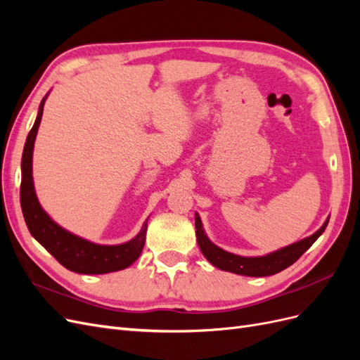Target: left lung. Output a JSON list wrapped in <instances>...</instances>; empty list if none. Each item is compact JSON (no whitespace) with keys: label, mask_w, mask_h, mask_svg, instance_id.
<instances>
[{"label":"left lung","mask_w":360,"mask_h":360,"mask_svg":"<svg viewBox=\"0 0 360 360\" xmlns=\"http://www.w3.org/2000/svg\"><path fill=\"white\" fill-rule=\"evenodd\" d=\"M328 224L329 219L323 224V226L317 233L303 238V240L297 243L276 250V252H271L264 257H238L213 245L204 234L200 216L195 214V228H197L195 233H197V240L202 255L209 259L214 267L245 276H270L290 267L292 263H296V261L303 255V252H307L312 246V243L323 234Z\"/></svg>","instance_id":"1"}]
</instances>
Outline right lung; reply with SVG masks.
Masks as SVG:
<instances>
[{"label": "right lung", "instance_id": "right-lung-1", "mask_svg": "<svg viewBox=\"0 0 360 360\" xmlns=\"http://www.w3.org/2000/svg\"><path fill=\"white\" fill-rule=\"evenodd\" d=\"M41 101L39 114L27 136V143L22 155V180H20V207H22L24 219L31 236L45 248L51 255L56 258L60 264L75 271V274L84 275H102L110 271L123 270L129 267L143 252L146 243L147 222L144 224L141 233L132 240L118 245V246H102L84 238L73 236L72 233L63 230L60 225L53 222L51 217L41 209L32 184V148H34V139L43 114Z\"/></svg>", "mask_w": 360, "mask_h": 360}]
</instances>
